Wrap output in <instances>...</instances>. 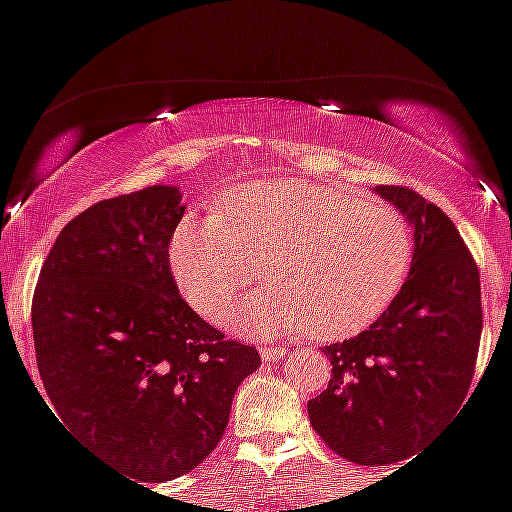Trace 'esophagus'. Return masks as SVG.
I'll list each match as a JSON object with an SVG mask.
<instances>
[{
	"mask_svg": "<svg viewBox=\"0 0 512 512\" xmlns=\"http://www.w3.org/2000/svg\"><path fill=\"white\" fill-rule=\"evenodd\" d=\"M260 355L265 363H275L281 361L283 355H288V350L281 348V345H260Z\"/></svg>",
	"mask_w": 512,
	"mask_h": 512,
	"instance_id": "esophagus-1",
	"label": "esophagus"
}]
</instances>
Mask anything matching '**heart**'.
Listing matches in <instances>:
<instances>
[{"label": "heart", "mask_w": 512, "mask_h": 512, "mask_svg": "<svg viewBox=\"0 0 512 512\" xmlns=\"http://www.w3.org/2000/svg\"><path fill=\"white\" fill-rule=\"evenodd\" d=\"M268 260L275 286L244 301L231 327L275 337L311 330L342 340L379 319L402 288L412 231L389 203L306 180L242 185L219 213L188 216L170 244L185 299L221 322Z\"/></svg>", "instance_id": "heart-1"}]
</instances>
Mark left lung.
<instances>
[{
	"label": "left lung",
	"mask_w": 512,
	"mask_h": 512,
	"mask_svg": "<svg viewBox=\"0 0 512 512\" xmlns=\"http://www.w3.org/2000/svg\"><path fill=\"white\" fill-rule=\"evenodd\" d=\"M376 193L415 229L410 275L368 330L322 350L332 379L306 402L322 441L361 466L410 459L459 412L482 337L479 270L459 229L415 190Z\"/></svg>",
	"instance_id": "obj_1"
}]
</instances>
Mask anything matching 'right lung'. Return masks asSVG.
<instances>
[{"label": "right lung", "instance_id": "right-lung-1", "mask_svg": "<svg viewBox=\"0 0 512 512\" xmlns=\"http://www.w3.org/2000/svg\"><path fill=\"white\" fill-rule=\"evenodd\" d=\"M180 188L154 185L82 211L53 242L33 296V340L56 420L141 482L188 474L216 448L231 399L260 368L177 291Z\"/></svg>", "mask_w": 512, "mask_h": 512}]
</instances>
